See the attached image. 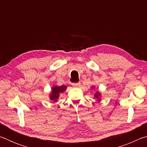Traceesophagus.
<instances>
[{
  "label": "esophagus",
  "mask_w": 147,
  "mask_h": 147,
  "mask_svg": "<svg viewBox=\"0 0 147 147\" xmlns=\"http://www.w3.org/2000/svg\"><path fill=\"white\" fill-rule=\"evenodd\" d=\"M80 85V82H74L72 84V86H74V87H78Z\"/></svg>",
  "instance_id": "1"
}]
</instances>
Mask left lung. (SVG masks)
Segmentation results:
<instances>
[{
	"label": "left lung",
	"instance_id": "8db88e82",
	"mask_svg": "<svg viewBox=\"0 0 147 147\" xmlns=\"http://www.w3.org/2000/svg\"><path fill=\"white\" fill-rule=\"evenodd\" d=\"M98 96H99V94L97 93L96 94H94V97H96V98H98Z\"/></svg>",
	"mask_w": 147,
	"mask_h": 147
}]
</instances>
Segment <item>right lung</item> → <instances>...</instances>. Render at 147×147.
Listing matches in <instances>:
<instances>
[{
	"mask_svg": "<svg viewBox=\"0 0 147 147\" xmlns=\"http://www.w3.org/2000/svg\"><path fill=\"white\" fill-rule=\"evenodd\" d=\"M67 87L65 86H56L52 89V93L51 94V99L54 101H57V99L58 98L59 96V93H63L65 91Z\"/></svg>",
	"mask_w": 147,
	"mask_h": 147,
	"instance_id": "right-lung-1",
	"label": "right lung"
}]
</instances>
